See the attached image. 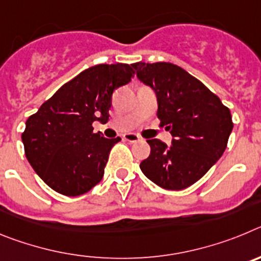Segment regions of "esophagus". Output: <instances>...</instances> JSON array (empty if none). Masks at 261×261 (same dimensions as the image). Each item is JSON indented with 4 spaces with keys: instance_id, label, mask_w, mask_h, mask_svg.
Listing matches in <instances>:
<instances>
[{
    "instance_id": "1",
    "label": "esophagus",
    "mask_w": 261,
    "mask_h": 261,
    "mask_svg": "<svg viewBox=\"0 0 261 261\" xmlns=\"http://www.w3.org/2000/svg\"><path fill=\"white\" fill-rule=\"evenodd\" d=\"M124 140L128 142H138L141 138H140V136L135 135V133H126V135H124Z\"/></svg>"
}]
</instances>
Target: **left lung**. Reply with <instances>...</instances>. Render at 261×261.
<instances>
[{"mask_svg":"<svg viewBox=\"0 0 261 261\" xmlns=\"http://www.w3.org/2000/svg\"><path fill=\"white\" fill-rule=\"evenodd\" d=\"M137 78L154 90L161 124L171 145L147 140L150 155L140 165L147 179L180 191L201 179L222 156L232 130L230 110L199 80L171 62L132 64Z\"/></svg>","mask_w":261,"mask_h":261,"instance_id":"left-lung-1","label":"left lung"}]
</instances>
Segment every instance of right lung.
Returning a JSON list of instances; mask_svg holds the SVG:
<instances>
[{"label":"right lung","instance_id":"right-lung-1","mask_svg":"<svg viewBox=\"0 0 261 261\" xmlns=\"http://www.w3.org/2000/svg\"><path fill=\"white\" fill-rule=\"evenodd\" d=\"M133 74L128 64L91 66L60 87L27 119L22 133L24 154L52 190L80 196L102 180L111 149L121 138L94 133L93 123H107L112 93Z\"/></svg>","mask_w":261,"mask_h":261}]
</instances>
